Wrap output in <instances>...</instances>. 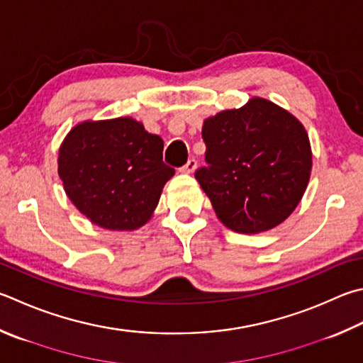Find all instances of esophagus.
<instances>
[{"instance_id": "obj_1", "label": "esophagus", "mask_w": 363, "mask_h": 363, "mask_svg": "<svg viewBox=\"0 0 363 363\" xmlns=\"http://www.w3.org/2000/svg\"><path fill=\"white\" fill-rule=\"evenodd\" d=\"M195 168H196V160L195 159H190L179 171H181V173H186V174H192L194 171H195Z\"/></svg>"}]
</instances>
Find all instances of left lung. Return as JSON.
I'll return each instance as SVG.
<instances>
[{
	"label": "left lung",
	"instance_id": "8db88e82",
	"mask_svg": "<svg viewBox=\"0 0 363 363\" xmlns=\"http://www.w3.org/2000/svg\"><path fill=\"white\" fill-rule=\"evenodd\" d=\"M201 135L208 167L195 177L223 225L255 235L294 213L313 168L308 133L294 114L252 96L245 106L204 118Z\"/></svg>",
	"mask_w": 363,
	"mask_h": 363
}]
</instances>
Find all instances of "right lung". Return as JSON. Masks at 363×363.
I'll list each match as a JSON object with an SVG mask.
<instances>
[{"label":"right lung","mask_w":363,"mask_h":363,"mask_svg":"<svg viewBox=\"0 0 363 363\" xmlns=\"http://www.w3.org/2000/svg\"><path fill=\"white\" fill-rule=\"evenodd\" d=\"M162 152V138L133 117L84 121L58 149V176L91 223L131 232L152 217L164 184L174 176Z\"/></svg>","instance_id":"right-lung-1"}]
</instances>
